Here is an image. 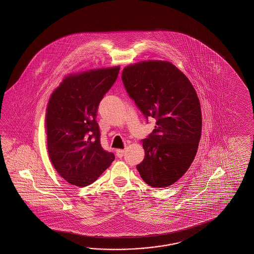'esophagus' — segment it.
Wrapping results in <instances>:
<instances>
[{"label":"esophagus","instance_id":"esophagus-1","mask_svg":"<svg viewBox=\"0 0 254 254\" xmlns=\"http://www.w3.org/2000/svg\"><path fill=\"white\" fill-rule=\"evenodd\" d=\"M125 153V150H124V149H119V150L116 151V154H117V156L119 157V158H122V157L124 156Z\"/></svg>","mask_w":254,"mask_h":254}]
</instances>
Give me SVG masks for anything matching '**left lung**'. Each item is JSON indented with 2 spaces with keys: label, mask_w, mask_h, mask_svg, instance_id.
<instances>
[{
  "label": "left lung",
  "mask_w": 254,
  "mask_h": 254,
  "mask_svg": "<svg viewBox=\"0 0 254 254\" xmlns=\"http://www.w3.org/2000/svg\"><path fill=\"white\" fill-rule=\"evenodd\" d=\"M125 89L155 129L140 140L145 151L136 168L146 184L165 188L188 171L201 136L199 98L187 76L167 61L148 60L126 66Z\"/></svg>",
  "instance_id": "obj_1"
}]
</instances>
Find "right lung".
Listing matches in <instances>:
<instances>
[{
  "label": "right lung",
  "instance_id": "obj_1",
  "mask_svg": "<svg viewBox=\"0 0 254 254\" xmlns=\"http://www.w3.org/2000/svg\"><path fill=\"white\" fill-rule=\"evenodd\" d=\"M120 66L66 76L51 94L45 114L49 157L69 184L85 187L114 161L104 151L96 122L98 105L117 79Z\"/></svg>",
  "mask_w": 254,
  "mask_h": 254
}]
</instances>
